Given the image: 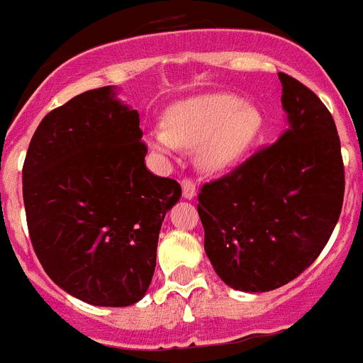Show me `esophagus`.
<instances>
[{
	"label": "esophagus",
	"mask_w": 363,
	"mask_h": 363,
	"mask_svg": "<svg viewBox=\"0 0 363 363\" xmlns=\"http://www.w3.org/2000/svg\"><path fill=\"white\" fill-rule=\"evenodd\" d=\"M182 194H184L185 200H193L196 196V185L191 179H184L182 182Z\"/></svg>",
	"instance_id": "obj_1"
}]
</instances>
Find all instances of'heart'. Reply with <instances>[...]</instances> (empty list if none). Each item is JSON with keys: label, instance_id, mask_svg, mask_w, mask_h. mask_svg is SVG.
<instances>
[{"label": "heart", "instance_id": "obj_1", "mask_svg": "<svg viewBox=\"0 0 363 363\" xmlns=\"http://www.w3.org/2000/svg\"><path fill=\"white\" fill-rule=\"evenodd\" d=\"M262 126L259 108L233 93H207L170 108L165 128L147 132V145L163 157H172L178 148H196L198 165L216 174L244 160Z\"/></svg>", "mask_w": 363, "mask_h": 363}]
</instances>
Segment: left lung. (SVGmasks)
<instances>
[{"label": "left lung", "mask_w": 363, "mask_h": 363, "mask_svg": "<svg viewBox=\"0 0 363 363\" xmlns=\"http://www.w3.org/2000/svg\"><path fill=\"white\" fill-rule=\"evenodd\" d=\"M279 80L286 130L198 194L207 257L240 292H270L296 279L342 213L345 176L333 116L299 80L284 73Z\"/></svg>", "instance_id": "left-lung-1"}]
</instances>
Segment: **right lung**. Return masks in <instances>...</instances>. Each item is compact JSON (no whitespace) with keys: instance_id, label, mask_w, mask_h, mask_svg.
Listing matches in <instances>:
<instances>
[{"instance_id":"right-lung-1","label":"right lung","mask_w":363,"mask_h":363,"mask_svg":"<svg viewBox=\"0 0 363 363\" xmlns=\"http://www.w3.org/2000/svg\"><path fill=\"white\" fill-rule=\"evenodd\" d=\"M139 113L116 86L49 111L23 163L30 242L52 283L95 306L143 299L160 229L182 196L176 179L145 165Z\"/></svg>"}]
</instances>
